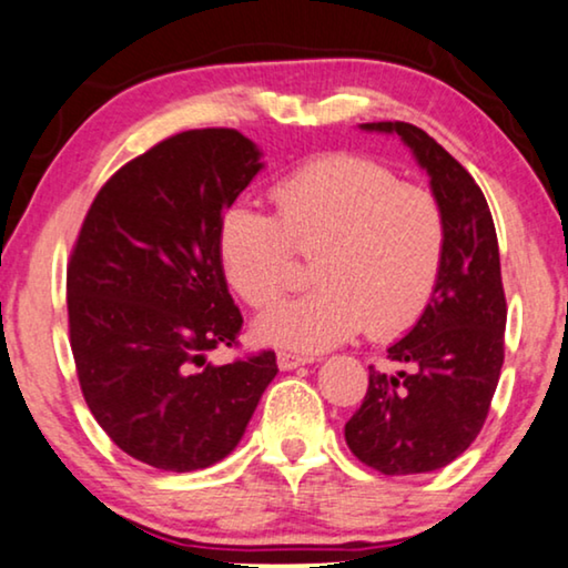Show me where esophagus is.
I'll list each match as a JSON object with an SVG mask.
<instances>
[{
    "mask_svg": "<svg viewBox=\"0 0 568 568\" xmlns=\"http://www.w3.org/2000/svg\"><path fill=\"white\" fill-rule=\"evenodd\" d=\"M311 363L308 357H301V355H293V353H277V367L281 371H295V367Z\"/></svg>",
    "mask_w": 568,
    "mask_h": 568,
    "instance_id": "esophagus-1",
    "label": "esophagus"
}]
</instances>
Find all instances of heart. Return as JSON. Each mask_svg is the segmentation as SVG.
<instances>
[{"mask_svg": "<svg viewBox=\"0 0 568 568\" xmlns=\"http://www.w3.org/2000/svg\"><path fill=\"white\" fill-rule=\"evenodd\" d=\"M277 215L239 201L219 223L229 285L265 308L291 281L293 246L314 254L316 287L267 308L254 332L267 345L324 353L357 332L396 337L417 324L440 281L447 226L437 197L402 185L388 166L332 154L270 190Z\"/></svg>", "mask_w": 568, "mask_h": 568, "instance_id": "1", "label": "heart"}]
</instances>
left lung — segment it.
I'll return each mask as SVG.
<instances>
[{"mask_svg":"<svg viewBox=\"0 0 568 568\" xmlns=\"http://www.w3.org/2000/svg\"><path fill=\"white\" fill-rule=\"evenodd\" d=\"M398 135L427 172L447 226L437 287L417 324L388 347L409 365L394 375L371 367L363 406L345 440L386 476L429 474L458 458L481 433L505 363L507 303L499 244L481 187L435 139L412 123H363Z\"/></svg>","mask_w":568,"mask_h":568,"instance_id":"8db88e82","label":"left lung"}]
</instances>
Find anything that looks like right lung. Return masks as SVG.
I'll return each mask as SVG.
<instances>
[{"label":"right lung","instance_id":"right-lung-1","mask_svg":"<svg viewBox=\"0 0 568 568\" xmlns=\"http://www.w3.org/2000/svg\"><path fill=\"white\" fill-rule=\"evenodd\" d=\"M262 166L234 128L178 133L118 170L79 231L67 273L79 386L110 440L159 470L226 458L277 375L270 349L207 363L242 329L219 223Z\"/></svg>","mask_w":568,"mask_h":568}]
</instances>
